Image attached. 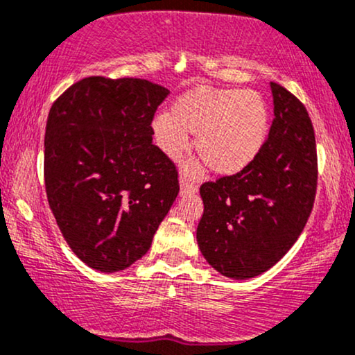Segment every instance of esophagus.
Returning <instances> with one entry per match:
<instances>
[{"mask_svg": "<svg viewBox=\"0 0 355 355\" xmlns=\"http://www.w3.org/2000/svg\"><path fill=\"white\" fill-rule=\"evenodd\" d=\"M198 191V184L188 176L181 178V194H194Z\"/></svg>", "mask_w": 355, "mask_h": 355, "instance_id": "34e87169", "label": "esophagus"}]
</instances>
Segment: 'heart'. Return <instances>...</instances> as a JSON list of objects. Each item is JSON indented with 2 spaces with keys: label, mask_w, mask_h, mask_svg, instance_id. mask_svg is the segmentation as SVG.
<instances>
[{
  "label": "heart",
  "mask_w": 355,
  "mask_h": 355,
  "mask_svg": "<svg viewBox=\"0 0 355 355\" xmlns=\"http://www.w3.org/2000/svg\"><path fill=\"white\" fill-rule=\"evenodd\" d=\"M153 130L157 146L169 157H179L188 149V132L198 134L196 149L206 164L218 174H234L260 153L268 112L254 92L199 87L179 98L173 114H157Z\"/></svg>",
  "instance_id": "1"
}]
</instances>
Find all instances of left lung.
<instances>
[{"label":"left lung","instance_id":"1","mask_svg":"<svg viewBox=\"0 0 355 355\" xmlns=\"http://www.w3.org/2000/svg\"><path fill=\"white\" fill-rule=\"evenodd\" d=\"M275 119L260 153L240 173L202 182L199 250L221 275L266 272L304 231L317 193V144L305 105L270 82Z\"/></svg>","mask_w":355,"mask_h":355}]
</instances>
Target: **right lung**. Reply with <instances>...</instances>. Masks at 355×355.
I'll use <instances>...</instances> for the list:
<instances>
[{
  "instance_id": "add662e5",
  "label": "right lung",
  "mask_w": 355,
  "mask_h": 355,
  "mask_svg": "<svg viewBox=\"0 0 355 355\" xmlns=\"http://www.w3.org/2000/svg\"><path fill=\"white\" fill-rule=\"evenodd\" d=\"M167 95L144 78L87 77L50 109V209L71 252L98 272L144 257L179 193L176 164L153 144L154 114Z\"/></svg>"
}]
</instances>
